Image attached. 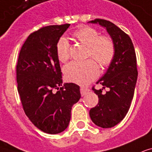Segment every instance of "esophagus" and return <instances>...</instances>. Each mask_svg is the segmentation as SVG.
Wrapping results in <instances>:
<instances>
[{"label":"esophagus","instance_id":"34e87169","mask_svg":"<svg viewBox=\"0 0 152 152\" xmlns=\"http://www.w3.org/2000/svg\"><path fill=\"white\" fill-rule=\"evenodd\" d=\"M80 91H81V94L82 96H84L85 94H86L89 91V88H86V87H81L80 88Z\"/></svg>","mask_w":152,"mask_h":152}]
</instances>
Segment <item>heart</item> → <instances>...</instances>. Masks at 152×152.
I'll return each instance as SVG.
<instances>
[{
    "instance_id": "obj_1",
    "label": "heart",
    "mask_w": 152,
    "mask_h": 152,
    "mask_svg": "<svg viewBox=\"0 0 152 152\" xmlns=\"http://www.w3.org/2000/svg\"><path fill=\"white\" fill-rule=\"evenodd\" d=\"M73 36L88 48L87 56L94 58L102 67L111 64L115 56L116 48L113 40L108 36H100L97 29L82 26L73 32ZM56 55L61 63H66L70 57V45L65 37L58 39L56 45ZM64 75L70 82L85 85L98 76L99 69L93 59L85 62H71L64 67Z\"/></svg>"
}]
</instances>
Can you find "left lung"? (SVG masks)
<instances>
[{"mask_svg": "<svg viewBox=\"0 0 152 152\" xmlns=\"http://www.w3.org/2000/svg\"><path fill=\"white\" fill-rule=\"evenodd\" d=\"M89 23H99L113 40L116 53L106 73L97 83L103 89L93 90L98 96V104L89 110V116L96 125L108 129L120 123L129 112L133 98L138 71L136 51L131 38L114 23L103 19H95ZM108 88L105 93L103 89Z\"/></svg>", "mask_w": 152, "mask_h": 152, "instance_id": "left-lung-1", "label": "left lung"}]
</instances>
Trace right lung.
<instances>
[{
    "label": "right lung",
    "mask_w": 152,
    "mask_h": 152,
    "mask_svg": "<svg viewBox=\"0 0 152 152\" xmlns=\"http://www.w3.org/2000/svg\"><path fill=\"white\" fill-rule=\"evenodd\" d=\"M70 23L43 27L29 35L16 64L17 89L24 113L32 124L48 134L69 125L71 109L81 97L75 83L63 86L56 45Z\"/></svg>",
    "instance_id": "add662e5"
}]
</instances>
